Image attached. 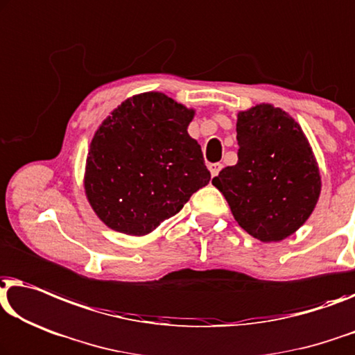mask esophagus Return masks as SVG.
<instances>
[{
	"label": "esophagus",
	"instance_id": "34e87169",
	"mask_svg": "<svg viewBox=\"0 0 355 355\" xmlns=\"http://www.w3.org/2000/svg\"><path fill=\"white\" fill-rule=\"evenodd\" d=\"M220 169H223V165H220V163H211V165H209V173H211L213 178L218 176Z\"/></svg>",
	"mask_w": 355,
	"mask_h": 355
}]
</instances>
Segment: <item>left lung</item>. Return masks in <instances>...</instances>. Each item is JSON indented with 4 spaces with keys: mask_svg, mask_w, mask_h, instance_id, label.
I'll use <instances>...</instances> for the list:
<instances>
[{
    "mask_svg": "<svg viewBox=\"0 0 355 355\" xmlns=\"http://www.w3.org/2000/svg\"><path fill=\"white\" fill-rule=\"evenodd\" d=\"M237 165L213 178L234 218L251 237L280 241L314 211L320 173L301 126L282 109L259 104L237 116Z\"/></svg>",
    "mask_w": 355,
    "mask_h": 355,
    "instance_id": "left-lung-1",
    "label": "left lung"
}]
</instances>
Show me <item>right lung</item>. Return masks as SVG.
Masks as SVG:
<instances>
[{"label":"right lung","mask_w":355,"mask_h":355,"mask_svg":"<svg viewBox=\"0 0 355 355\" xmlns=\"http://www.w3.org/2000/svg\"><path fill=\"white\" fill-rule=\"evenodd\" d=\"M193 110L162 92H144L112 112L91 141L85 190L116 232L146 235L207 186L200 144L187 132Z\"/></svg>","instance_id":"right-lung-1"}]
</instances>
